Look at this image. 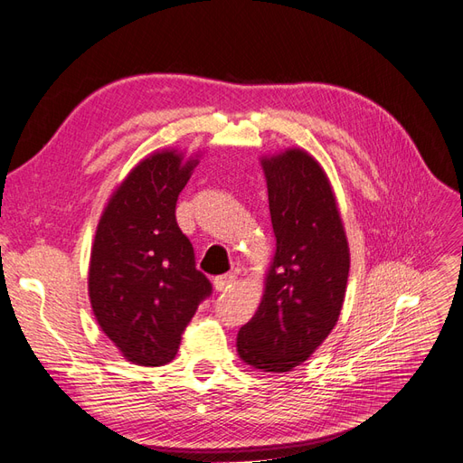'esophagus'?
Returning <instances> with one entry per match:
<instances>
[{"mask_svg": "<svg viewBox=\"0 0 463 463\" xmlns=\"http://www.w3.org/2000/svg\"><path fill=\"white\" fill-rule=\"evenodd\" d=\"M235 282V276L233 274H223V276H218L214 278V289L216 291H226L228 288H232Z\"/></svg>", "mask_w": 463, "mask_h": 463, "instance_id": "obj_1", "label": "esophagus"}]
</instances>
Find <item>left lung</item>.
<instances>
[{"label": "left lung", "instance_id": "8db88e82", "mask_svg": "<svg viewBox=\"0 0 463 463\" xmlns=\"http://www.w3.org/2000/svg\"><path fill=\"white\" fill-rule=\"evenodd\" d=\"M276 237L259 309L237 332V355L266 373L309 359L340 318L349 245L330 179L313 154L286 148L260 158Z\"/></svg>", "mask_w": 463, "mask_h": 463}]
</instances>
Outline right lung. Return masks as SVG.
Returning a JSON list of instances; mask_svg holds the SVG:
<instances>
[{
    "instance_id": "1",
    "label": "right lung",
    "mask_w": 463,
    "mask_h": 463,
    "mask_svg": "<svg viewBox=\"0 0 463 463\" xmlns=\"http://www.w3.org/2000/svg\"><path fill=\"white\" fill-rule=\"evenodd\" d=\"M199 156L185 158L177 148L148 154L111 193L98 222L89 264L92 313L133 365L170 363L213 291L175 222L177 197Z\"/></svg>"
}]
</instances>
